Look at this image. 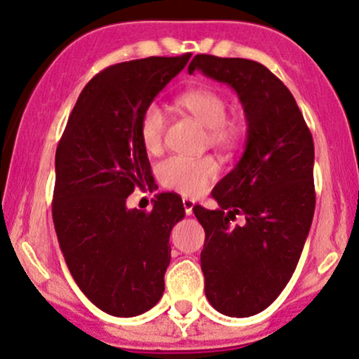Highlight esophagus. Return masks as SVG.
<instances>
[{"label":"esophagus","instance_id":"obj_1","mask_svg":"<svg viewBox=\"0 0 359 359\" xmlns=\"http://www.w3.org/2000/svg\"><path fill=\"white\" fill-rule=\"evenodd\" d=\"M182 205H184V210H186L187 216H191V214H193V207H195V200L182 198Z\"/></svg>","mask_w":359,"mask_h":359}]
</instances>
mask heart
Listing matches in <instances>:
<instances>
[{"mask_svg":"<svg viewBox=\"0 0 359 359\" xmlns=\"http://www.w3.org/2000/svg\"><path fill=\"white\" fill-rule=\"evenodd\" d=\"M179 106L195 116L207 127V138L210 145L230 147L239 138L241 127L237 120L226 118V99L217 90L202 86L184 92L177 99ZM166 113L161 106L150 104L140 120V138L149 154H157L163 149ZM217 163L212 157L189 159L173 156L159 164V180L164 187L177 191L184 196H196L209 187L217 175Z\"/></svg>","mask_w":359,"mask_h":359,"instance_id":"1","label":"heart"}]
</instances>
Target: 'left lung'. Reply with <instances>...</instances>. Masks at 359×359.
<instances>
[{"label":"left lung","instance_id":"1","mask_svg":"<svg viewBox=\"0 0 359 359\" xmlns=\"http://www.w3.org/2000/svg\"><path fill=\"white\" fill-rule=\"evenodd\" d=\"M232 86L246 113V149L212 189L216 210L193 207L205 230V296L219 313L266 310L292 278L316 210L313 138L296 99L262 63L196 55L187 72ZM243 215V226H232Z\"/></svg>","mask_w":359,"mask_h":359}]
</instances>
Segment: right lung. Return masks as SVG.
<instances>
[{
    "label": "right lung",
    "mask_w": 359,
    "mask_h": 359,
    "mask_svg": "<svg viewBox=\"0 0 359 359\" xmlns=\"http://www.w3.org/2000/svg\"><path fill=\"white\" fill-rule=\"evenodd\" d=\"M189 58L150 56L104 69L83 88L56 149L53 221L63 259L83 294L109 316H140L164 292L182 198L159 193L150 212L127 209L126 200L154 184L140 138L143 111Z\"/></svg>",
    "instance_id": "right-lung-1"
}]
</instances>
